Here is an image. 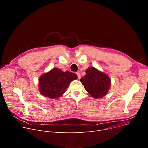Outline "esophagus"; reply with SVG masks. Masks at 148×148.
Wrapping results in <instances>:
<instances>
[{
	"instance_id": "1",
	"label": "esophagus",
	"mask_w": 148,
	"mask_h": 148,
	"mask_svg": "<svg viewBox=\"0 0 148 148\" xmlns=\"http://www.w3.org/2000/svg\"><path fill=\"white\" fill-rule=\"evenodd\" d=\"M76 74L77 75L78 79H80V78H81V74H80V73H78V72H77V73H76Z\"/></svg>"
}]
</instances>
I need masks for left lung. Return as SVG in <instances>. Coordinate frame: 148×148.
Wrapping results in <instances>:
<instances>
[{"label": "left lung", "instance_id": "1", "mask_svg": "<svg viewBox=\"0 0 148 148\" xmlns=\"http://www.w3.org/2000/svg\"><path fill=\"white\" fill-rule=\"evenodd\" d=\"M86 74L80 81L86 90L95 99L106 95L111 87V79L102 71L90 67L86 70Z\"/></svg>", "mask_w": 148, "mask_h": 148}]
</instances>
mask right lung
Masks as SVG:
<instances>
[{
	"label": "right lung",
	"mask_w": 148,
	"mask_h": 148,
	"mask_svg": "<svg viewBox=\"0 0 148 148\" xmlns=\"http://www.w3.org/2000/svg\"><path fill=\"white\" fill-rule=\"evenodd\" d=\"M77 75L70 71H62L57 68L42 74L38 79L39 91L41 95L51 99H58L66 91L71 81Z\"/></svg>",
	"instance_id": "right-lung-1"
}]
</instances>
